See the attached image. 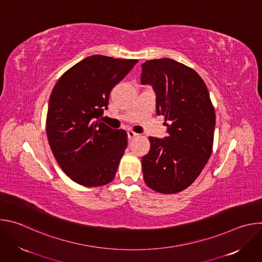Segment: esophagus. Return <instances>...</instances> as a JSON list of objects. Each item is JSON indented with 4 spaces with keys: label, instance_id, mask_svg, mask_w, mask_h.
Returning <instances> with one entry per match:
<instances>
[{
    "label": "esophagus",
    "instance_id": "34e87169",
    "mask_svg": "<svg viewBox=\"0 0 262 262\" xmlns=\"http://www.w3.org/2000/svg\"><path fill=\"white\" fill-rule=\"evenodd\" d=\"M127 136H128V140L132 141V140H134L135 138H137L139 135L136 134L135 132H133V130H128V132H127Z\"/></svg>",
    "mask_w": 262,
    "mask_h": 262
}]
</instances>
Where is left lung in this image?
Segmentation results:
<instances>
[{
    "mask_svg": "<svg viewBox=\"0 0 262 262\" xmlns=\"http://www.w3.org/2000/svg\"><path fill=\"white\" fill-rule=\"evenodd\" d=\"M141 83L157 93V114L169 134L150 137V150L142 158L143 176L151 190L176 194L196 180L212 152L215 113L207 87L191 67L164 58L142 64Z\"/></svg>",
    "mask_w": 262,
    "mask_h": 262,
    "instance_id": "8db88e82",
    "label": "left lung"
}]
</instances>
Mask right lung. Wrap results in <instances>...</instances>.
<instances>
[{"label":"right lung","mask_w":262,"mask_h":262,"mask_svg":"<svg viewBox=\"0 0 262 262\" xmlns=\"http://www.w3.org/2000/svg\"><path fill=\"white\" fill-rule=\"evenodd\" d=\"M138 60L94 55L65 71L55 85L47 115V136L63 172L84 186L114 179L127 146L124 129L100 122L111 90Z\"/></svg>","instance_id":"1"}]
</instances>
